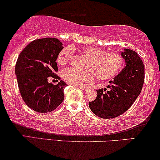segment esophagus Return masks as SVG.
<instances>
[{
  "instance_id": "1",
  "label": "esophagus",
  "mask_w": 160,
  "mask_h": 160,
  "mask_svg": "<svg viewBox=\"0 0 160 160\" xmlns=\"http://www.w3.org/2000/svg\"><path fill=\"white\" fill-rule=\"evenodd\" d=\"M76 87H78V88H80L81 89H82V90L84 91H87V89H88V87L87 86H84V85H82V86H76Z\"/></svg>"
}]
</instances>
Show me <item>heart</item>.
<instances>
[{
	"label": "heart",
	"instance_id": "b5f03b06",
	"mask_svg": "<svg viewBox=\"0 0 160 160\" xmlns=\"http://www.w3.org/2000/svg\"><path fill=\"white\" fill-rule=\"evenodd\" d=\"M74 49L67 47L61 50L58 57L59 64L68 62L73 56ZM81 52L88 57L84 70L76 68H68L62 71L65 82L74 86H78L84 82H89L98 77L100 80H109L115 77L121 71L123 65V58L114 52H105L95 47H82Z\"/></svg>",
	"mask_w": 160,
	"mask_h": 160
}]
</instances>
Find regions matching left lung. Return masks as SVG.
I'll return each mask as SVG.
<instances>
[{
  "label": "left lung",
  "instance_id": "1",
  "mask_svg": "<svg viewBox=\"0 0 160 160\" xmlns=\"http://www.w3.org/2000/svg\"><path fill=\"white\" fill-rule=\"evenodd\" d=\"M121 55L125 66L104 89H97V98L89 102V108L98 117L111 119L130 108L141 93L144 82V65L138 54L124 49Z\"/></svg>",
  "mask_w": 160,
  "mask_h": 160
}]
</instances>
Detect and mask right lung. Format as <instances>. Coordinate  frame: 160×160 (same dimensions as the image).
I'll return each mask as SVG.
<instances>
[{
    "instance_id": "add662e5",
    "label": "right lung",
    "mask_w": 160,
    "mask_h": 160,
    "mask_svg": "<svg viewBox=\"0 0 160 160\" xmlns=\"http://www.w3.org/2000/svg\"><path fill=\"white\" fill-rule=\"evenodd\" d=\"M63 49L54 38L37 39L30 42L18 57L15 74L21 96L25 104L35 111L46 113L54 111L64 100L67 84L60 81L57 85L48 82L50 76L58 78L56 60Z\"/></svg>"
}]
</instances>
